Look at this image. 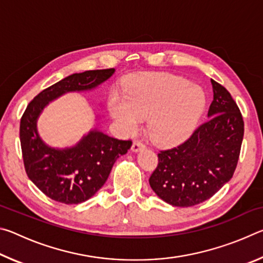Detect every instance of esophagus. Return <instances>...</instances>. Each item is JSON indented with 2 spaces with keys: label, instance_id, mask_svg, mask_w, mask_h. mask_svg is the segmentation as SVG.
<instances>
[{
  "label": "esophagus",
  "instance_id": "obj_1",
  "mask_svg": "<svg viewBox=\"0 0 263 263\" xmlns=\"http://www.w3.org/2000/svg\"><path fill=\"white\" fill-rule=\"evenodd\" d=\"M145 147H146L145 144H142L141 141H139V140H135V141H133V144H132V147H131V149L133 151V152H138V151H140V149L145 148Z\"/></svg>",
  "mask_w": 263,
  "mask_h": 263
}]
</instances>
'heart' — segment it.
I'll return each instance as SVG.
<instances>
[{
    "mask_svg": "<svg viewBox=\"0 0 263 263\" xmlns=\"http://www.w3.org/2000/svg\"><path fill=\"white\" fill-rule=\"evenodd\" d=\"M205 106L201 89L168 74L146 75L126 96L112 94L109 109L123 131L136 132L148 118L147 131L158 144H175L188 137Z\"/></svg>",
    "mask_w": 263,
    "mask_h": 263,
    "instance_id": "obj_1",
    "label": "heart"
}]
</instances>
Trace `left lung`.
Segmentation results:
<instances>
[{"instance_id": "1", "label": "left lung", "mask_w": 263, "mask_h": 263, "mask_svg": "<svg viewBox=\"0 0 263 263\" xmlns=\"http://www.w3.org/2000/svg\"><path fill=\"white\" fill-rule=\"evenodd\" d=\"M209 119L184 142L160 151L149 185L173 206L188 208L211 198L232 179L243 138V119L228 89L211 80Z\"/></svg>"}]
</instances>
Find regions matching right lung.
Returning a JSON list of instances; mask_svg holds the SVG:
<instances>
[{
	"label": "right lung",
	"mask_w": 263,
	"mask_h": 263,
	"mask_svg": "<svg viewBox=\"0 0 263 263\" xmlns=\"http://www.w3.org/2000/svg\"><path fill=\"white\" fill-rule=\"evenodd\" d=\"M115 73V68L75 73L44 89L26 106L21 118L20 139L24 168L29 179L53 201L79 204L99 191L121 155L127 153L131 140H119L99 130L84 136L70 148H53L37 131V119L48 102L68 91L96 88Z\"/></svg>",
	"instance_id": "1"
}]
</instances>
